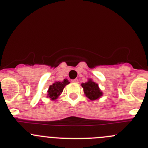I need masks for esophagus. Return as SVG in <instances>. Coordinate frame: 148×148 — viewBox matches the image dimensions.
<instances>
[{
	"instance_id": "esophagus-1",
	"label": "esophagus",
	"mask_w": 148,
	"mask_h": 148,
	"mask_svg": "<svg viewBox=\"0 0 148 148\" xmlns=\"http://www.w3.org/2000/svg\"><path fill=\"white\" fill-rule=\"evenodd\" d=\"M71 82H74V83H78L79 82V80L77 79H75L71 80Z\"/></svg>"
}]
</instances>
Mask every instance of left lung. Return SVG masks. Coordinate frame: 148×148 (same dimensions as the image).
I'll use <instances>...</instances> for the list:
<instances>
[{"label":"left lung","mask_w":148,"mask_h":148,"mask_svg":"<svg viewBox=\"0 0 148 148\" xmlns=\"http://www.w3.org/2000/svg\"><path fill=\"white\" fill-rule=\"evenodd\" d=\"M84 93L86 97L91 100H95L103 96V92L99 87L98 84L92 81V79H88L87 82L82 83Z\"/></svg>","instance_id":"1"}]
</instances>
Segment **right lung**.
<instances>
[{"label": "right lung", "instance_id": "obj_1", "mask_svg": "<svg viewBox=\"0 0 148 148\" xmlns=\"http://www.w3.org/2000/svg\"><path fill=\"white\" fill-rule=\"evenodd\" d=\"M69 83V81L67 79H64L62 82L56 81L53 84L50 85L48 90L47 97H49L51 100H56L61 95L64 87Z\"/></svg>", "mask_w": 148, "mask_h": 148}]
</instances>
